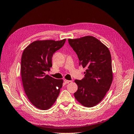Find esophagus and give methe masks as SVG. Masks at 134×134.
<instances>
[{"mask_svg":"<svg viewBox=\"0 0 134 134\" xmlns=\"http://www.w3.org/2000/svg\"><path fill=\"white\" fill-rule=\"evenodd\" d=\"M70 82H71V80H67V79L64 80V82H65V83H66V84L69 83Z\"/></svg>","mask_w":134,"mask_h":134,"instance_id":"1","label":"esophagus"}]
</instances>
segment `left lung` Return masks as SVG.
Instances as JSON below:
<instances>
[{"mask_svg": "<svg viewBox=\"0 0 134 134\" xmlns=\"http://www.w3.org/2000/svg\"><path fill=\"white\" fill-rule=\"evenodd\" d=\"M68 42L78 55L79 64L87 69L82 80H75L78 88L74 97L83 106L94 107L103 99L112 82L110 51L92 36L69 38Z\"/></svg>", "mask_w": 134, "mask_h": 134, "instance_id": "left-lung-1", "label": "left lung"}]
</instances>
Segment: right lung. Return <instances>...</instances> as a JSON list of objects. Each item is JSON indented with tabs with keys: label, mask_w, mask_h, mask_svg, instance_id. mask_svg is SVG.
<instances>
[{
	"label": "right lung",
	"mask_w": 134,
	"mask_h": 134,
	"mask_svg": "<svg viewBox=\"0 0 134 134\" xmlns=\"http://www.w3.org/2000/svg\"><path fill=\"white\" fill-rule=\"evenodd\" d=\"M66 39L36 40L27 46L21 58V73L24 91L31 103L40 109L50 108L56 102L63 80L48 75L54 53L62 48Z\"/></svg>",
	"instance_id": "add662e5"
}]
</instances>
